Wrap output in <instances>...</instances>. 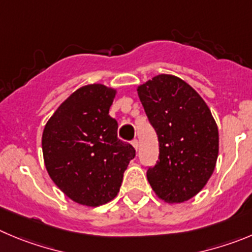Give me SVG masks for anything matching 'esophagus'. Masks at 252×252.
<instances>
[{"label": "esophagus", "mask_w": 252, "mask_h": 252, "mask_svg": "<svg viewBox=\"0 0 252 252\" xmlns=\"http://www.w3.org/2000/svg\"><path fill=\"white\" fill-rule=\"evenodd\" d=\"M131 145H133V147H134V149L138 150V148H139V142H138L137 139L131 140Z\"/></svg>", "instance_id": "esophagus-1"}]
</instances>
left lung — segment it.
<instances>
[{
    "label": "left lung",
    "instance_id": "8db88e82",
    "mask_svg": "<svg viewBox=\"0 0 252 252\" xmlns=\"http://www.w3.org/2000/svg\"><path fill=\"white\" fill-rule=\"evenodd\" d=\"M137 91L159 142V160L148 169V182L161 200L184 203L205 187L215 169V119L199 93L179 77L159 74Z\"/></svg>",
    "mask_w": 252,
    "mask_h": 252
}]
</instances>
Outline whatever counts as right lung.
<instances>
[{"instance_id":"obj_1","label":"right lung","mask_w":252,"mask_h":252,"mask_svg":"<svg viewBox=\"0 0 252 252\" xmlns=\"http://www.w3.org/2000/svg\"><path fill=\"white\" fill-rule=\"evenodd\" d=\"M117 89L88 84L72 93L47 122L42 134L44 165L51 179L81 205L99 206L119 192L135 150L117 137L109 115Z\"/></svg>"}]
</instances>
